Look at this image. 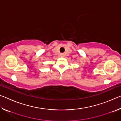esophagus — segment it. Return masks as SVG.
I'll list each match as a JSON object with an SVG mask.
<instances>
[{"label": "esophagus", "mask_w": 121, "mask_h": 121, "mask_svg": "<svg viewBox=\"0 0 121 121\" xmlns=\"http://www.w3.org/2000/svg\"><path fill=\"white\" fill-rule=\"evenodd\" d=\"M64 54H63V53H61V54H60V56H61V57H63L64 56Z\"/></svg>", "instance_id": "1"}]
</instances>
